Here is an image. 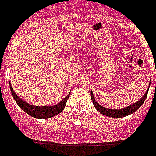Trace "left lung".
Segmentation results:
<instances>
[{
	"label": "left lung",
	"mask_w": 156,
	"mask_h": 156,
	"mask_svg": "<svg viewBox=\"0 0 156 156\" xmlns=\"http://www.w3.org/2000/svg\"><path fill=\"white\" fill-rule=\"evenodd\" d=\"M149 87L150 86H148V90H147L145 94L142 96V98H141L140 100H139V101H138L136 103H135V104L132 105L130 106H128V107H126L125 108H122V109H110V108H107L102 107V106L100 105L98 103L96 102V101L94 98V95H93L92 94V91H91V101H92L95 108L102 115H105L109 116V117H112V118L126 117V116L129 115L134 113L135 111H137L138 109L142 106V105L143 104L145 98H146L147 95H148Z\"/></svg>",
	"instance_id": "8db88e82"
}]
</instances>
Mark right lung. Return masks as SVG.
<instances>
[{
	"mask_svg": "<svg viewBox=\"0 0 156 156\" xmlns=\"http://www.w3.org/2000/svg\"><path fill=\"white\" fill-rule=\"evenodd\" d=\"M10 88H11V94H12L14 100L19 105V107L21 108L24 112L28 114L29 115L34 118H37V119H48V118H51L62 112L64 108H65V105H66L67 101H68V98H69V94L71 93V91H70L69 94L60 103H58L56 105L35 106L25 102V101L19 98L18 96L16 94V93L14 92V90H13L11 84H10Z\"/></svg>",
	"mask_w": 156,
	"mask_h": 156,
	"instance_id": "add662e5",
	"label": "right lung"
}]
</instances>
